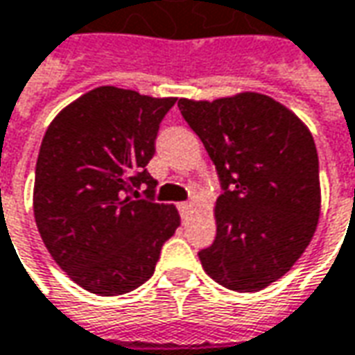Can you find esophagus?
I'll return each instance as SVG.
<instances>
[{"label":"esophagus","mask_w":355,"mask_h":355,"mask_svg":"<svg viewBox=\"0 0 355 355\" xmlns=\"http://www.w3.org/2000/svg\"><path fill=\"white\" fill-rule=\"evenodd\" d=\"M180 213L183 218H189L193 213V203H180Z\"/></svg>","instance_id":"1"}]
</instances>
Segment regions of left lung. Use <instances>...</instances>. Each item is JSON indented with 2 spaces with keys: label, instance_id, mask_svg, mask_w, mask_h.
I'll return each mask as SVG.
<instances>
[{
  "label": "left lung",
  "instance_id": "8db88e82",
  "mask_svg": "<svg viewBox=\"0 0 355 355\" xmlns=\"http://www.w3.org/2000/svg\"><path fill=\"white\" fill-rule=\"evenodd\" d=\"M220 180L216 236L199 252L223 287L254 293L293 268L315 234L320 182L315 140L299 116L261 94L180 99Z\"/></svg>",
  "mask_w": 355,
  "mask_h": 355
}]
</instances>
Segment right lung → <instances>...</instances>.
<instances>
[{"instance_id":"add662e5","label":"right lung","mask_w":355,"mask_h":355,"mask_svg":"<svg viewBox=\"0 0 355 355\" xmlns=\"http://www.w3.org/2000/svg\"><path fill=\"white\" fill-rule=\"evenodd\" d=\"M175 97L101 85L62 109L46 128L33 209L54 261L85 291L123 295L148 282L180 227L173 205L154 203L146 166ZM147 185V197L138 189Z\"/></svg>"}]
</instances>
